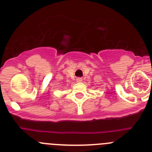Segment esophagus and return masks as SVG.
<instances>
[{"label": "esophagus", "mask_w": 152, "mask_h": 152, "mask_svg": "<svg viewBox=\"0 0 152 152\" xmlns=\"http://www.w3.org/2000/svg\"><path fill=\"white\" fill-rule=\"evenodd\" d=\"M82 81H83V79L80 77H78L77 79H76V82H77V83H81Z\"/></svg>", "instance_id": "obj_1"}]
</instances>
